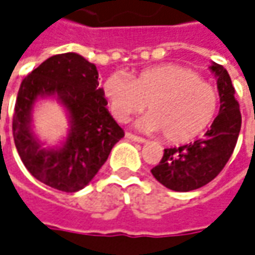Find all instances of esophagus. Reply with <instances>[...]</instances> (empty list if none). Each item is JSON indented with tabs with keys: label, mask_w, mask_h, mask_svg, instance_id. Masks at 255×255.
<instances>
[{
	"label": "esophagus",
	"mask_w": 255,
	"mask_h": 255,
	"mask_svg": "<svg viewBox=\"0 0 255 255\" xmlns=\"http://www.w3.org/2000/svg\"><path fill=\"white\" fill-rule=\"evenodd\" d=\"M126 138L129 139V141H134V142H139V143H143V142H146V139H143L141 136H136V135L131 134V132H127L126 134Z\"/></svg>",
	"instance_id": "1"
}]
</instances>
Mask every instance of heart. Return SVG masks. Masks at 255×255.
I'll list each match as a JSON object with an SVG mask.
<instances>
[{
	"label": "heart",
	"mask_w": 255,
	"mask_h": 255,
	"mask_svg": "<svg viewBox=\"0 0 255 255\" xmlns=\"http://www.w3.org/2000/svg\"><path fill=\"white\" fill-rule=\"evenodd\" d=\"M109 110L119 123L142 112L149 113L136 121V127L162 132L164 141L187 142L207 129L219 109V93L211 82L193 69L164 64L127 77L114 72L102 85Z\"/></svg>",
	"instance_id": "1"
}]
</instances>
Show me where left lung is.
Segmentation results:
<instances>
[{"label": "left lung", "mask_w": 255, "mask_h": 255, "mask_svg": "<svg viewBox=\"0 0 255 255\" xmlns=\"http://www.w3.org/2000/svg\"><path fill=\"white\" fill-rule=\"evenodd\" d=\"M221 109L205 136L178 148L164 149L163 157L152 174L166 188L180 193L193 191L212 181L228 163L236 146L242 114L235 99V88L228 71L212 62Z\"/></svg>", "instance_id": "left-lung-1"}]
</instances>
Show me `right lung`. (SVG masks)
<instances>
[{
  "label": "right lung",
  "mask_w": 255,
  "mask_h": 255,
  "mask_svg": "<svg viewBox=\"0 0 255 255\" xmlns=\"http://www.w3.org/2000/svg\"><path fill=\"white\" fill-rule=\"evenodd\" d=\"M54 97L69 116L65 141L44 148L31 129L34 105ZM96 65L77 53L47 58L22 81L15 103L13 141L25 167L43 184L75 193L82 190L105 164L123 128L106 109Z\"/></svg>",
  "instance_id": "right-lung-1"
}]
</instances>
